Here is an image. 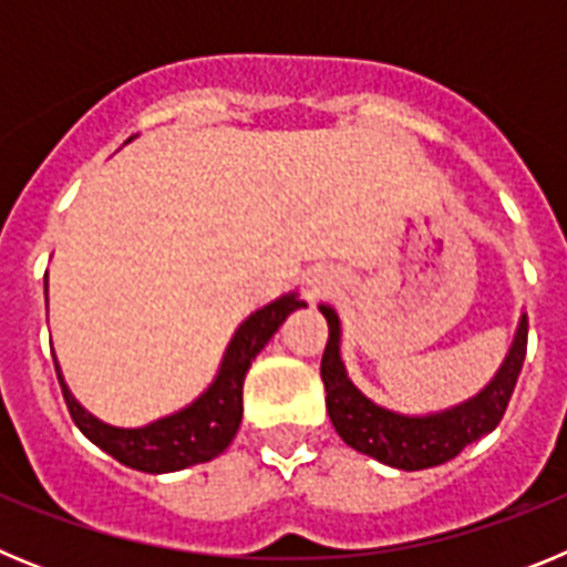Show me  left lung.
<instances>
[{
	"label": "left lung",
	"mask_w": 567,
	"mask_h": 567,
	"mask_svg": "<svg viewBox=\"0 0 567 567\" xmlns=\"http://www.w3.org/2000/svg\"><path fill=\"white\" fill-rule=\"evenodd\" d=\"M329 323V340L320 360V378L327 385V412L334 432L354 452L369 454L380 463L403 471L434 468L457 457L465 445L485 437L503 420L508 400L523 372L528 349V318H519L517 338L508 358L499 365L497 378L485 385L477 398L454 405L449 412L409 417L372 403L352 380L346 378L340 360V320L332 307H320Z\"/></svg>",
	"instance_id": "1"
}]
</instances>
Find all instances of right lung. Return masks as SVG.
<instances>
[{"mask_svg":"<svg viewBox=\"0 0 567 567\" xmlns=\"http://www.w3.org/2000/svg\"><path fill=\"white\" fill-rule=\"evenodd\" d=\"M44 292H48V275H44ZM300 307H307V303L295 298V295H284L269 307L249 315L235 332L233 343L224 354L221 372H218V378H215L207 392L178 414L155 420L144 429H115V425L93 417L70 394L56 365L70 417L90 443H96L102 452H107L110 457L135 471L167 474V471H182L195 463H207V460L218 457L238 434L240 414H244V398H240L244 394V378H247L255 354L269 343V338L278 332L280 323Z\"/></svg>","mask_w":567,"mask_h":567,"instance_id":"right-lung-1","label":"right lung"}]
</instances>
